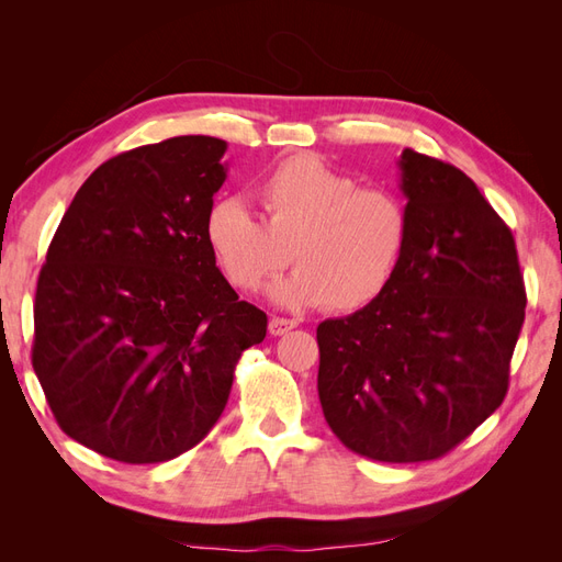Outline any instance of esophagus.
I'll return each mask as SVG.
<instances>
[{
    "mask_svg": "<svg viewBox=\"0 0 562 562\" xmlns=\"http://www.w3.org/2000/svg\"><path fill=\"white\" fill-rule=\"evenodd\" d=\"M297 326V321H293V318H281V316H274L269 321V333L271 335H285V333H291L293 328Z\"/></svg>",
    "mask_w": 562,
    "mask_h": 562,
    "instance_id": "esophagus-1",
    "label": "esophagus"
}]
</instances>
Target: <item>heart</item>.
I'll return each mask as SVG.
<instances>
[{"label": "heart", "mask_w": 562, "mask_h": 562, "mask_svg": "<svg viewBox=\"0 0 562 562\" xmlns=\"http://www.w3.org/2000/svg\"><path fill=\"white\" fill-rule=\"evenodd\" d=\"M255 203L260 217L236 199L215 201L206 244L225 279L244 293L293 260V274L271 285V300L288 310L370 307L389 291L411 244L413 220L401 194L361 187L314 155L271 168L255 187Z\"/></svg>", "instance_id": "b5f03b06"}]
</instances>
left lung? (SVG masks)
Wrapping results in <instances>:
<instances>
[{"mask_svg": "<svg viewBox=\"0 0 562 562\" xmlns=\"http://www.w3.org/2000/svg\"><path fill=\"white\" fill-rule=\"evenodd\" d=\"M413 232L389 291L318 323L333 434L389 464L443 457L502 405L525 321L514 234L459 168L403 149Z\"/></svg>", "mask_w": 562, "mask_h": 562, "instance_id": "1", "label": "left lung"}]
</instances>
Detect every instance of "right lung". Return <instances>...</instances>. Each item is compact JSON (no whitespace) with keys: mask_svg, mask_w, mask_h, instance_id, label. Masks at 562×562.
Listing matches in <instances>:
<instances>
[{"mask_svg":"<svg viewBox=\"0 0 562 562\" xmlns=\"http://www.w3.org/2000/svg\"><path fill=\"white\" fill-rule=\"evenodd\" d=\"M225 151L178 135L112 157L48 246L32 368L58 427L116 462H168L206 438L241 353L267 335L206 244Z\"/></svg>","mask_w":562,"mask_h":562,"instance_id":"obj_1","label":"right lung"}]
</instances>
